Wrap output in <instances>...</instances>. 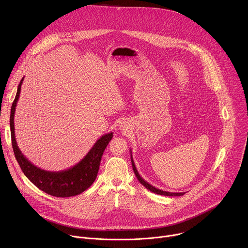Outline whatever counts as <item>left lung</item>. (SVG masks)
I'll return each instance as SVG.
<instances>
[{"mask_svg": "<svg viewBox=\"0 0 248 248\" xmlns=\"http://www.w3.org/2000/svg\"><path fill=\"white\" fill-rule=\"evenodd\" d=\"M130 158H131V165H132V169H133V171H134V174L137 178V180L139 181V183L142 185L143 186H145L147 189H149L150 191L156 193V194H160V195H165V196H182L184 195L186 192H170V191H164L162 189H159V188H156L155 186H151L150 184H148L146 181H144L142 178H141V175L139 174V172L137 171V169L135 167V164L133 162V159H132V154H131V150H130Z\"/></svg>", "mask_w": 248, "mask_h": 248, "instance_id": "8db88e82", "label": "left lung"}]
</instances>
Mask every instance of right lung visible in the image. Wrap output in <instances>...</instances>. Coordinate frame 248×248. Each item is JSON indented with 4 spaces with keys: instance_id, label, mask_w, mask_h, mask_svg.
<instances>
[{
    "instance_id": "right-lung-1",
    "label": "right lung",
    "mask_w": 248,
    "mask_h": 248,
    "mask_svg": "<svg viewBox=\"0 0 248 248\" xmlns=\"http://www.w3.org/2000/svg\"><path fill=\"white\" fill-rule=\"evenodd\" d=\"M23 78H22L18 84L10 117L12 144L16 159L26 178L42 191L57 197L78 195L85 191L96 180L103 153L113 138V132L102 135L84 158L72 168L60 171H50L33 165L21 153L17 146L15 134V113Z\"/></svg>"
}]
</instances>
